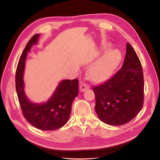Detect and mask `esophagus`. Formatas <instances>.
Listing matches in <instances>:
<instances>
[{"instance_id":"34e87169","label":"esophagus","mask_w":160,"mask_h":160,"mask_svg":"<svg viewBox=\"0 0 160 160\" xmlns=\"http://www.w3.org/2000/svg\"><path fill=\"white\" fill-rule=\"evenodd\" d=\"M88 89H89V86L88 84H86L85 83L81 84V86H80V91H86Z\"/></svg>"}]
</instances>
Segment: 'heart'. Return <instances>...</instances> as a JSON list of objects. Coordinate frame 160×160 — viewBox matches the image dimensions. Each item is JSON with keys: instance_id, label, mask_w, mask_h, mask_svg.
I'll return each mask as SVG.
<instances>
[{"instance_id": "heart-1", "label": "heart", "mask_w": 160, "mask_h": 160, "mask_svg": "<svg viewBox=\"0 0 160 160\" xmlns=\"http://www.w3.org/2000/svg\"><path fill=\"white\" fill-rule=\"evenodd\" d=\"M121 59L120 52L110 49L90 67L89 74L94 82H102L108 79L113 73Z\"/></svg>"}]
</instances>
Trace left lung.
<instances>
[{
  "instance_id": "1",
  "label": "left lung",
  "mask_w": 160,
  "mask_h": 160,
  "mask_svg": "<svg viewBox=\"0 0 160 160\" xmlns=\"http://www.w3.org/2000/svg\"><path fill=\"white\" fill-rule=\"evenodd\" d=\"M143 89L140 61L132 47L127 43L121 68L106 82L93 88L96 113L102 122L111 126L129 122L142 108Z\"/></svg>"
}]
</instances>
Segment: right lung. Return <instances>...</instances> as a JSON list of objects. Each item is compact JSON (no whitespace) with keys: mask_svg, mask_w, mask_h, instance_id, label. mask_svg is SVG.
<instances>
[{"mask_svg":"<svg viewBox=\"0 0 160 160\" xmlns=\"http://www.w3.org/2000/svg\"><path fill=\"white\" fill-rule=\"evenodd\" d=\"M40 34L34 35L28 42L20 58L15 75L16 91L23 116L35 128L43 131H53L63 127L68 121L74 99L78 95V79L62 81L47 102L33 103L24 91L23 74L27 52L37 44Z\"/></svg>","mask_w":160,"mask_h":160,"instance_id":"right-lung-1","label":"right lung"}]
</instances>
